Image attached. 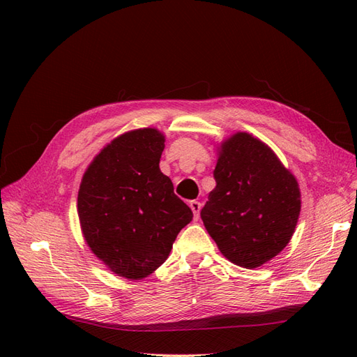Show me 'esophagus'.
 Wrapping results in <instances>:
<instances>
[{
	"mask_svg": "<svg viewBox=\"0 0 357 357\" xmlns=\"http://www.w3.org/2000/svg\"><path fill=\"white\" fill-rule=\"evenodd\" d=\"M189 207L192 208V211H193V218H195V220H198V218H199V211H201V202L199 201H190L189 202Z\"/></svg>",
	"mask_w": 357,
	"mask_h": 357,
	"instance_id": "34e87169",
	"label": "esophagus"
}]
</instances>
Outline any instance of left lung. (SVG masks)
<instances>
[{"label":"left lung","instance_id":"obj_1","mask_svg":"<svg viewBox=\"0 0 357 357\" xmlns=\"http://www.w3.org/2000/svg\"><path fill=\"white\" fill-rule=\"evenodd\" d=\"M213 174L215 188L201 219L222 255L248 269L271 261L298 223L301 192L294 174L247 132L222 143Z\"/></svg>","mask_w":357,"mask_h":357}]
</instances>
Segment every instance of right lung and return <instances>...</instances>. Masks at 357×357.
Instances as JSON below:
<instances>
[{
	"label": "right lung",
	"instance_id": "add662e5",
	"mask_svg": "<svg viewBox=\"0 0 357 357\" xmlns=\"http://www.w3.org/2000/svg\"><path fill=\"white\" fill-rule=\"evenodd\" d=\"M165 137L155 128L114 138L86 169L77 197L84 240L117 275L139 280L167 261L193 214L159 169Z\"/></svg>",
	"mask_w": 357,
	"mask_h": 357
}]
</instances>
